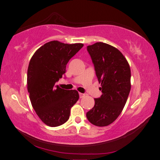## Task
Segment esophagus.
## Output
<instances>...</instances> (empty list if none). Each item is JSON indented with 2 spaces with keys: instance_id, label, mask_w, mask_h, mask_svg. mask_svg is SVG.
<instances>
[{
  "instance_id": "obj_1",
  "label": "esophagus",
  "mask_w": 160,
  "mask_h": 160,
  "mask_svg": "<svg viewBox=\"0 0 160 160\" xmlns=\"http://www.w3.org/2000/svg\"><path fill=\"white\" fill-rule=\"evenodd\" d=\"M79 95H80V98H82V97H84L85 96V94H82V93H79Z\"/></svg>"
}]
</instances>
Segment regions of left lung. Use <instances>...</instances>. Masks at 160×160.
<instances>
[{"label":"left lung","instance_id":"1","mask_svg":"<svg viewBox=\"0 0 160 160\" xmlns=\"http://www.w3.org/2000/svg\"><path fill=\"white\" fill-rule=\"evenodd\" d=\"M87 48L102 94L94 99V106L86 116L94 126H107L118 117L128 99L131 88V68L122 53L112 46L97 42Z\"/></svg>","mask_w":160,"mask_h":160}]
</instances>
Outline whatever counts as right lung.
<instances>
[{"label":"right lung","mask_w":160,"mask_h":160,"mask_svg":"<svg viewBox=\"0 0 160 160\" xmlns=\"http://www.w3.org/2000/svg\"><path fill=\"white\" fill-rule=\"evenodd\" d=\"M83 44L46 43L35 51L28 70V90L32 107L46 125L56 127L68 120L70 109L79 99L78 92L56 85L66 72L68 62Z\"/></svg>","instance_id":"right-lung-1"}]
</instances>
